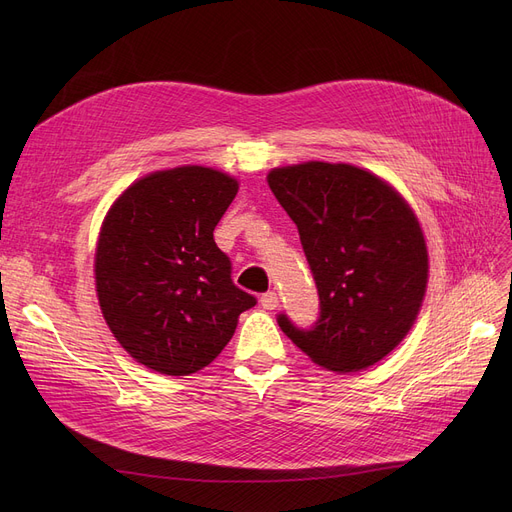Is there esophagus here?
<instances>
[{
	"label": "esophagus",
	"instance_id": "esophagus-1",
	"mask_svg": "<svg viewBox=\"0 0 512 512\" xmlns=\"http://www.w3.org/2000/svg\"><path fill=\"white\" fill-rule=\"evenodd\" d=\"M261 305H263V309H267V311L276 309V307H278V294H276L274 290L261 294Z\"/></svg>",
	"mask_w": 512,
	"mask_h": 512
}]
</instances>
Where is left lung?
<instances>
[{
    "instance_id": "left-lung-1",
    "label": "left lung",
    "mask_w": 512,
    "mask_h": 512,
    "mask_svg": "<svg viewBox=\"0 0 512 512\" xmlns=\"http://www.w3.org/2000/svg\"><path fill=\"white\" fill-rule=\"evenodd\" d=\"M267 184L299 228L319 294L315 326L280 313L282 332L330 371L375 365L409 334L425 297L417 215L386 180L351 164L274 168Z\"/></svg>"
}]
</instances>
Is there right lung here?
<instances>
[{
	"instance_id": "1",
	"label": "right lung",
	"mask_w": 512,
	"mask_h": 512,
	"mask_svg": "<svg viewBox=\"0 0 512 512\" xmlns=\"http://www.w3.org/2000/svg\"><path fill=\"white\" fill-rule=\"evenodd\" d=\"M236 178L203 168L159 170L107 211L95 253L99 307L124 351L166 375L207 367L234 336L253 294L232 282L213 230Z\"/></svg>"
}]
</instances>
